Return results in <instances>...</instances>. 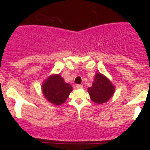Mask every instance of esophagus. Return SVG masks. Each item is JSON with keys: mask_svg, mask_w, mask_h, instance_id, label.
Returning <instances> with one entry per match:
<instances>
[{"mask_svg": "<svg viewBox=\"0 0 150 150\" xmlns=\"http://www.w3.org/2000/svg\"><path fill=\"white\" fill-rule=\"evenodd\" d=\"M76 88H78V89L83 88V85H80V84L76 85Z\"/></svg>", "mask_w": 150, "mask_h": 150, "instance_id": "34e87169", "label": "esophagus"}]
</instances>
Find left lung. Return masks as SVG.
Returning a JSON list of instances; mask_svg holds the SVG:
<instances>
[{
    "instance_id": "1",
    "label": "left lung",
    "mask_w": 150,
    "mask_h": 150,
    "mask_svg": "<svg viewBox=\"0 0 150 150\" xmlns=\"http://www.w3.org/2000/svg\"><path fill=\"white\" fill-rule=\"evenodd\" d=\"M115 88V86L107 77L101 73H96L92 86L88 88V91L93 102L103 104L114 94Z\"/></svg>"
}]
</instances>
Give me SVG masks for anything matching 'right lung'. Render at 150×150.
<instances>
[{
	"mask_svg": "<svg viewBox=\"0 0 150 150\" xmlns=\"http://www.w3.org/2000/svg\"><path fill=\"white\" fill-rule=\"evenodd\" d=\"M42 91L45 98L51 103L60 105L65 102L72 87L66 83L61 75H53L47 78L42 85Z\"/></svg>",
	"mask_w": 150,
	"mask_h": 150,
	"instance_id": "right-lung-1",
	"label": "right lung"
}]
</instances>
